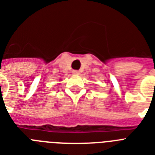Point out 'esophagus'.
I'll use <instances>...</instances> for the list:
<instances>
[{"mask_svg":"<svg viewBox=\"0 0 155 155\" xmlns=\"http://www.w3.org/2000/svg\"><path fill=\"white\" fill-rule=\"evenodd\" d=\"M72 74H73V75H79V74H80V71H76V70H74V71H72Z\"/></svg>","mask_w":155,"mask_h":155,"instance_id":"34e87169","label":"esophagus"}]
</instances>
